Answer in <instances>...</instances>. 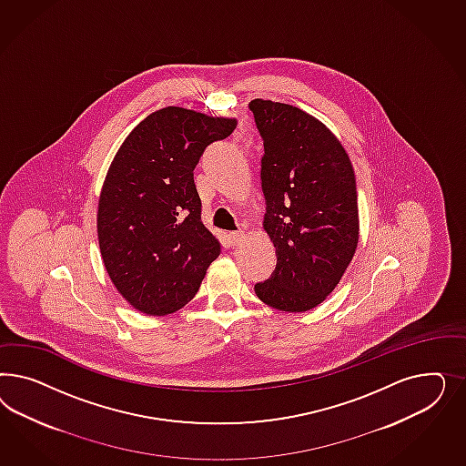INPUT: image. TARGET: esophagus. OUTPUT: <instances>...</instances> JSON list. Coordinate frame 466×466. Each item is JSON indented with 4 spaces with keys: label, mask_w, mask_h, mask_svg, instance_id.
<instances>
[{
    "label": "esophagus",
    "mask_w": 466,
    "mask_h": 466,
    "mask_svg": "<svg viewBox=\"0 0 466 466\" xmlns=\"http://www.w3.org/2000/svg\"><path fill=\"white\" fill-rule=\"evenodd\" d=\"M244 230H238V232H230L228 234V240H230V244L232 246H238L239 244L240 240L244 239Z\"/></svg>",
    "instance_id": "34e87169"
}]
</instances>
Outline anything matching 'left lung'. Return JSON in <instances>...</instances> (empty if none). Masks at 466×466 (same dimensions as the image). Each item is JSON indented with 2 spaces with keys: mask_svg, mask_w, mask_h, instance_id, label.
I'll return each instance as SVG.
<instances>
[{
  "mask_svg": "<svg viewBox=\"0 0 466 466\" xmlns=\"http://www.w3.org/2000/svg\"><path fill=\"white\" fill-rule=\"evenodd\" d=\"M263 138V227L277 267L254 292L265 304L304 312L339 285L359 242L357 186L345 148L302 109L271 100L249 104Z\"/></svg>",
  "mask_w": 466,
  "mask_h": 466,
  "instance_id": "obj_1",
  "label": "left lung"
}]
</instances>
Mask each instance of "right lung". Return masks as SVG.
<instances>
[{
	"label": "right lung",
	"mask_w": 466,
	"mask_h": 466,
	"mask_svg": "<svg viewBox=\"0 0 466 466\" xmlns=\"http://www.w3.org/2000/svg\"><path fill=\"white\" fill-rule=\"evenodd\" d=\"M236 119L183 107L147 116L114 157L97 212L100 253L119 294L164 316L197 296L220 244L201 222L193 170Z\"/></svg>",
	"instance_id": "1"
}]
</instances>
